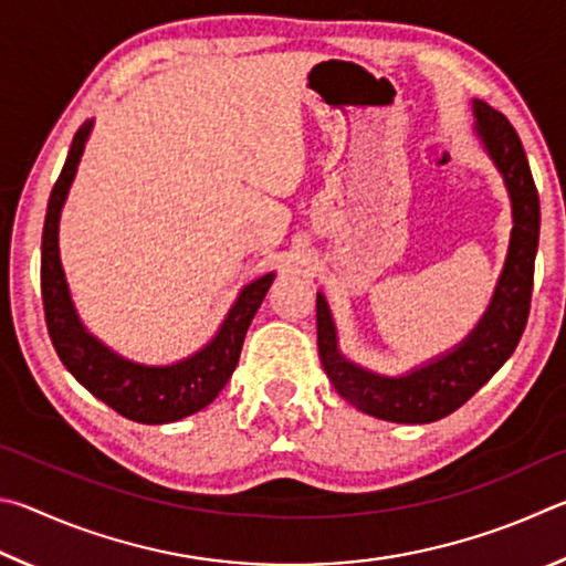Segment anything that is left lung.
Wrapping results in <instances>:
<instances>
[{"label": "left lung", "mask_w": 566, "mask_h": 566, "mask_svg": "<svg viewBox=\"0 0 566 566\" xmlns=\"http://www.w3.org/2000/svg\"><path fill=\"white\" fill-rule=\"evenodd\" d=\"M474 132L497 166L512 201V238L497 289L482 315L458 348L415 368L400 378H385L343 358L338 335L323 293L315 301L318 353L323 370L343 400L388 422L422 424L448 418L462 408L517 348L530 315L534 285V255L539 243V196L527 156L507 116L484 102H474Z\"/></svg>", "instance_id": "left-lung-1"}]
</instances>
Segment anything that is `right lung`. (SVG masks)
I'll list each match as a JSON object with an SVG mask.
<instances>
[{"label":"right lung","instance_id":"1","mask_svg":"<svg viewBox=\"0 0 566 566\" xmlns=\"http://www.w3.org/2000/svg\"><path fill=\"white\" fill-rule=\"evenodd\" d=\"M92 126L94 122H84L74 134L66 164L46 206L42 231V303L46 331L59 360L94 398L134 422H176L203 410L226 388L238 358H241L248 325H251L255 311L261 308L275 273H265L258 281L248 283L233 308L228 311L216 338L206 348L174 365H142L126 360L106 348L102 340H96L78 321L64 281L62 261H59V216H62L69 186L74 181Z\"/></svg>","mask_w":566,"mask_h":566}]
</instances>
